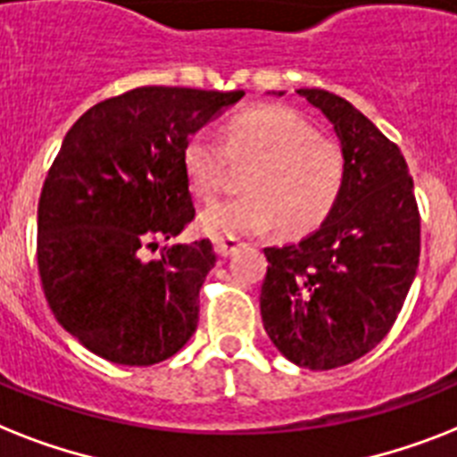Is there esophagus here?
Here are the masks:
<instances>
[{
    "label": "esophagus",
    "instance_id": "obj_1",
    "mask_svg": "<svg viewBox=\"0 0 457 457\" xmlns=\"http://www.w3.org/2000/svg\"><path fill=\"white\" fill-rule=\"evenodd\" d=\"M213 246H216V253L220 258H229L232 253H237L241 246H244V241H239L237 237H216L213 239Z\"/></svg>",
    "mask_w": 457,
    "mask_h": 457
}]
</instances>
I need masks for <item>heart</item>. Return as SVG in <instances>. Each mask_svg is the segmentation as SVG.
Here are the masks:
<instances>
[{
    "label": "heart",
    "mask_w": 457,
    "mask_h": 457,
    "mask_svg": "<svg viewBox=\"0 0 457 457\" xmlns=\"http://www.w3.org/2000/svg\"><path fill=\"white\" fill-rule=\"evenodd\" d=\"M225 143L196 131L183 145L190 190L211 199L225 185L229 162H255L244 176L246 195L211 204L199 229L211 237L261 235L279 222L287 232H307L331 213L343 190L345 157L336 143L291 107L258 105L225 124Z\"/></svg>",
    "instance_id": "heart-1"
}]
</instances>
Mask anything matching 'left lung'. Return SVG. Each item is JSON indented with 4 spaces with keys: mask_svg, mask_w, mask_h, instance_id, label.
I'll use <instances>...</instances> for the list:
<instances>
[{
    "mask_svg": "<svg viewBox=\"0 0 457 457\" xmlns=\"http://www.w3.org/2000/svg\"><path fill=\"white\" fill-rule=\"evenodd\" d=\"M295 94L333 124L345 180L312 235L265 248L261 314L288 361L328 370L373 350L402 312L420 258V213L402 150L373 121L324 88Z\"/></svg>",
    "mask_w": 457,
    "mask_h": 457,
    "instance_id": "obj_1",
    "label": "left lung"
}]
</instances>
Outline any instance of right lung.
Listing matches in <instances>:
<instances>
[{
  "instance_id": "obj_1",
  "label": "right lung",
  "mask_w": 457,
  "mask_h": 457,
  "mask_svg": "<svg viewBox=\"0 0 457 457\" xmlns=\"http://www.w3.org/2000/svg\"><path fill=\"white\" fill-rule=\"evenodd\" d=\"M241 96L140 87L87 110L62 140L39 196L37 262L58 324L98 357L152 366L196 331L211 241L147 251L195 218L185 140Z\"/></svg>"
}]
</instances>
